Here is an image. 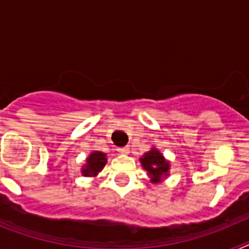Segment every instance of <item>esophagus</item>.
I'll return each instance as SVG.
<instances>
[{"label":"esophagus","mask_w":249,"mask_h":249,"mask_svg":"<svg viewBox=\"0 0 249 249\" xmlns=\"http://www.w3.org/2000/svg\"><path fill=\"white\" fill-rule=\"evenodd\" d=\"M118 151H120L121 153H128V152H129V147L128 146L121 147V148H118Z\"/></svg>","instance_id":"esophagus-1"}]
</instances>
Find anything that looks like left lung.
Instances as JSON below:
<instances>
[{
	"label": "left lung",
	"instance_id": "obj_1",
	"mask_svg": "<svg viewBox=\"0 0 249 249\" xmlns=\"http://www.w3.org/2000/svg\"><path fill=\"white\" fill-rule=\"evenodd\" d=\"M141 163L151 176L153 182H158L162 176L168 175L169 163L164 160L163 156L160 155L158 149L152 148L151 151L147 152L146 155L141 158Z\"/></svg>",
	"mask_w": 249,
	"mask_h": 249
}]
</instances>
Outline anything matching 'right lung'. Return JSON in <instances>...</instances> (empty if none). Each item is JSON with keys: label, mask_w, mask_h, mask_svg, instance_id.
Masks as SVG:
<instances>
[{"label": "right lung", "mask_w": 249, "mask_h": 249, "mask_svg": "<svg viewBox=\"0 0 249 249\" xmlns=\"http://www.w3.org/2000/svg\"><path fill=\"white\" fill-rule=\"evenodd\" d=\"M107 158L102 152H93L87 158V164L82 168V173L89 177V176H96L100 171H102L103 167L106 166Z\"/></svg>", "instance_id": "1"}]
</instances>
